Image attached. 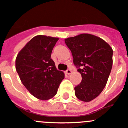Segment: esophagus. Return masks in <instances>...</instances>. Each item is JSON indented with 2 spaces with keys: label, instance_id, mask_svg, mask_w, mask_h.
Returning a JSON list of instances; mask_svg holds the SVG:
<instances>
[{
  "label": "esophagus",
  "instance_id": "esophagus-1",
  "mask_svg": "<svg viewBox=\"0 0 128 128\" xmlns=\"http://www.w3.org/2000/svg\"><path fill=\"white\" fill-rule=\"evenodd\" d=\"M66 74H68V75H70V74H72V70L70 69H68L66 71Z\"/></svg>",
  "mask_w": 128,
  "mask_h": 128
}]
</instances>
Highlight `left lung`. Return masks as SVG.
<instances>
[{
    "label": "left lung",
    "instance_id": "8db88e82",
    "mask_svg": "<svg viewBox=\"0 0 128 128\" xmlns=\"http://www.w3.org/2000/svg\"><path fill=\"white\" fill-rule=\"evenodd\" d=\"M65 44L82 77L80 84L74 88L75 94L82 102H90L107 84L112 66V48L102 38L89 34L66 38Z\"/></svg>",
    "mask_w": 128,
    "mask_h": 128
}]
</instances>
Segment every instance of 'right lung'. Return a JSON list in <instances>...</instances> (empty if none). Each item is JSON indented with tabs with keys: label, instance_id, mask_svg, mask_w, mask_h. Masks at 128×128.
Masks as SVG:
<instances>
[{
	"label": "right lung",
	"instance_id": "add662e5",
	"mask_svg": "<svg viewBox=\"0 0 128 128\" xmlns=\"http://www.w3.org/2000/svg\"><path fill=\"white\" fill-rule=\"evenodd\" d=\"M58 38L38 35L18 53L16 69L23 85L34 97L47 100L57 92L64 74L56 68L51 58Z\"/></svg>",
	"mask_w": 128,
	"mask_h": 128
}]
</instances>
